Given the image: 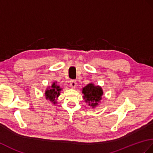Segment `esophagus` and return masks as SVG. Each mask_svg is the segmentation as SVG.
I'll list each match as a JSON object with an SVG mask.
<instances>
[{"label":"esophagus","mask_w":153,"mask_h":153,"mask_svg":"<svg viewBox=\"0 0 153 153\" xmlns=\"http://www.w3.org/2000/svg\"><path fill=\"white\" fill-rule=\"evenodd\" d=\"M76 80H71L70 82V87H72V88H76Z\"/></svg>","instance_id":"34e87169"}]
</instances>
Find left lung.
Segmentation results:
<instances>
[{"label":"left lung","instance_id":"left-lung-1","mask_svg":"<svg viewBox=\"0 0 153 153\" xmlns=\"http://www.w3.org/2000/svg\"><path fill=\"white\" fill-rule=\"evenodd\" d=\"M82 93L84 94L83 97L85 102L88 103L92 108H94L102 100L103 90L98 85L94 86V84L89 83L83 88Z\"/></svg>","mask_w":153,"mask_h":153}]
</instances>
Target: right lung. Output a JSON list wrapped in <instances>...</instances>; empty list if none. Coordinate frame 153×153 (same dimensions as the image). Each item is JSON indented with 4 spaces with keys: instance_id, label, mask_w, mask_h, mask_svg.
Returning a JSON list of instances; mask_svg holds the SVG:
<instances>
[{
    "instance_id": "add662e5",
    "label": "right lung",
    "mask_w": 153,
    "mask_h": 153,
    "mask_svg": "<svg viewBox=\"0 0 153 153\" xmlns=\"http://www.w3.org/2000/svg\"><path fill=\"white\" fill-rule=\"evenodd\" d=\"M62 88H60L59 85H56V82H53L50 87L47 88L45 91V96L47 100H49L53 102V104H56V100L59 96L60 95V93L61 91Z\"/></svg>"
}]
</instances>
